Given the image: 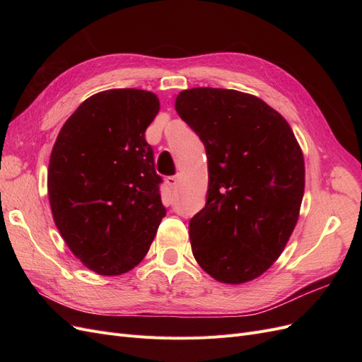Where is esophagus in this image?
<instances>
[{
  "mask_svg": "<svg viewBox=\"0 0 362 362\" xmlns=\"http://www.w3.org/2000/svg\"><path fill=\"white\" fill-rule=\"evenodd\" d=\"M166 182L170 189H175L180 182V175H173V177H168L166 178Z\"/></svg>",
  "mask_w": 362,
  "mask_h": 362,
  "instance_id": "obj_1",
  "label": "esophagus"
}]
</instances>
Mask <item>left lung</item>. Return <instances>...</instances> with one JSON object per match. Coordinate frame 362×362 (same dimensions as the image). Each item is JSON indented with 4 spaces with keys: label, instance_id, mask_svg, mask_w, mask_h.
<instances>
[{
    "label": "left lung",
    "instance_id": "1",
    "mask_svg": "<svg viewBox=\"0 0 362 362\" xmlns=\"http://www.w3.org/2000/svg\"><path fill=\"white\" fill-rule=\"evenodd\" d=\"M175 110L208 158L206 202L189 223L193 257L218 282L255 279L298 223L305 190L298 140L276 110L238 90H182Z\"/></svg>",
    "mask_w": 362,
    "mask_h": 362
}]
</instances>
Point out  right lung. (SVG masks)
Listing matches in <instances>:
<instances>
[{"mask_svg": "<svg viewBox=\"0 0 362 362\" xmlns=\"http://www.w3.org/2000/svg\"><path fill=\"white\" fill-rule=\"evenodd\" d=\"M160 110L156 93H96L64 122L48 168L54 222L72 254L113 276L148 254L166 208L145 131Z\"/></svg>", "mask_w": 362, "mask_h": 362, "instance_id": "add662e5", "label": "right lung"}]
</instances>
